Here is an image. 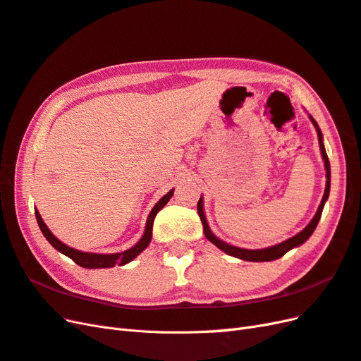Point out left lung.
<instances>
[{
	"mask_svg": "<svg viewBox=\"0 0 361 361\" xmlns=\"http://www.w3.org/2000/svg\"><path fill=\"white\" fill-rule=\"evenodd\" d=\"M313 126L316 127V131H317V137H319V147H321V152H322V159L325 161V169H326V186H325V193H324V198L321 201V205H319V209L314 214V218L312 219V222L308 224L305 228L298 233L296 235H293L292 239H287L286 242L283 243H278L275 246H271V248H266V250H242V248H238V246H233V245H228L225 243L222 240H219L216 235L210 231L209 225H207V221H205V216H204V212H202V200L200 198L198 201V214L201 218V222H202V226H204V234L205 238H207L213 245L218 246L219 250H222L224 252H226L228 255H233V257H238V259H242V260H248V262H271V260H276L280 259V257H283L287 251H290L292 248H295V246L304 243L310 235L313 234V231L316 230L317 226V222L319 219H321V214H322V210H324V204L328 198V193H329V160H328V156H326V151H325V147H324V142H322V133L321 130H319L316 121L310 116Z\"/></svg>",
	"mask_w": 361,
	"mask_h": 361,
	"instance_id": "obj_1",
	"label": "left lung"
}]
</instances>
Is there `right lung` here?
Segmentation results:
<instances>
[{"instance_id": "1", "label": "right lung", "mask_w": 361, "mask_h": 361, "mask_svg": "<svg viewBox=\"0 0 361 361\" xmlns=\"http://www.w3.org/2000/svg\"><path fill=\"white\" fill-rule=\"evenodd\" d=\"M172 193H173V189L164 195V197L156 205H154V209L151 210V213L148 216L147 228H145V233H143V235H142V239L135 246H133V248L123 251V252H119V254H92V252H81V251H77L74 248H69V246H66L65 243H61L57 238H54V234L48 230V226L42 221V218H40V214H39L37 210L35 212V214H36V219H37L40 231L44 233L45 239L51 245H53L57 251L68 255L71 260H74L81 267H87V269H101V267H111L115 264H119V266L126 264V263L131 262L133 259H135V257H137L143 250L147 248V246L151 242L152 224H154V219H156V214L164 207V205H166V202L172 197Z\"/></svg>"}]
</instances>
